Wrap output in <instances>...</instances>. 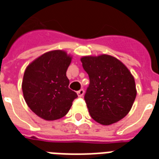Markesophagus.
Listing matches in <instances>:
<instances>
[{"instance_id": "34e87169", "label": "esophagus", "mask_w": 159, "mask_h": 159, "mask_svg": "<svg viewBox=\"0 0 159 159\" xmlns=\"http://www.w3.org/2000/svg\"><path fill=\"white\" fill-rule=\"evenodd\" d=\"M77 96H78V97H82V96H83V94H84V91H83L82 89L79 90V91L77 92Z\"/></svg>"}]
</instances>
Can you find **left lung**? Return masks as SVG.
Masks as SVG:
<instances>
[{"instance_id":"8db88e82","label":"left lung","mask_w":159,"mask_h":159,"mask_svg":"<svg viewBox=\"0 0 159 159\" xmlns=\"http://www.w3.org/2000/svg\"><path fill=\"white\" fill-rule=\"evenodd\" d=\"M90 78L85 102L92 118L103 125L123 119L137 95L135 82L128 67L108 54L81 57Z\"/></svg>"}]
</instances>
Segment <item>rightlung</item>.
Listing matches in <instances>:
<instances>
[{
	"mask_svg": "<svg viewBox=\"0 0 159 159\" xmlns=\"http://www.w3.org/2000/svg\"><path fill=\"white\" fill-rule=\"evenodd\" d=\"M72 57L64 50L43 53L27 66L22 81L26 104L39 117L55 120L67 115L77 98L66 76Z\"/></svg>",
	"mask_w": 159,
	"mask_h": 159,
	"instance_id": "1",
	"label": "right lung"
}]
</instances>
